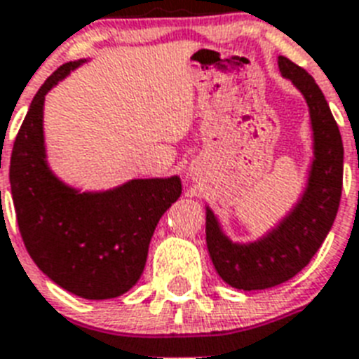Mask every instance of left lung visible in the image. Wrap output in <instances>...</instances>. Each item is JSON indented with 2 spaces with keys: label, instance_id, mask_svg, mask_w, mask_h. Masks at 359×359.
Here are the masks:
<instances>
[{
  "label": "left lung",
  "instance_id": "8db88e82",
  "mask_svg": "<svg viewBox=\"0 0 359 359\" xmlns=\"http://www.w3.org/2000/svg\"><path fill=\"white\" fill-rule=\"evenodd\" d=\"M278 69L310 112L313 156L301 197L275 226L247 243L230 240L214 210L205 206L212 264L226 284L243 291L284 284L310 264L334 225L343 188V142L321 88L290 58L278 57Z\"/></svg>",
  "mask_w": 359,
  "mask_h": 359
}]
</instances>
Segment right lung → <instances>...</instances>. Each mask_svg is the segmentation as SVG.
I'll use <instances>...</instances> for the list:
<instances>
[{
    "mask_svg": "<svg viewBox=\"0 0 359 359\" xmlns=\"http://www.w3.org/2000/svg\"><path fill=\"white\" fill-rule=\"evenodd\" d=\"M86 60L64 64L40 86L14 142L8 179L20 234L38 269L74 295L104 301L140 280L154 229L180 197L182 182L173 175L81 191L53 173L43 140V101Z\"/></svg>",
    "mask_w": 359,
    "mask_h": 359,
    "instance_id": "1",
    "label": "right lung"
}]
</instances>
